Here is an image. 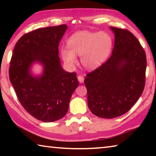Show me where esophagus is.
<instances>
[{
	"label": "esophagus",
	"mask_w": 156,
	"mask_h": 156,
	"mask_svg": "<svg viewBox=\"0 0 156 156\" xmlns=\"http://www.w3.org/2000/svg\"><path fill=\"white\" fill-rule=\"evenodd\" d=\"M78 80L80 83H83L84 82V77L83 76H78Z\"/></svg>",
	"instance_id": "34e87169"
}]
</instances>
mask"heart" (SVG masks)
Segmentation results:
<instances>
[{"instance_id":"obj_1","label":"heart","mask_w":156,"mask_h":156,"mask_svg":"<svg viewBox=\"0 0 156 156\" xmlns=\"http://www.w3.org/2000/svg\"><path fill=\"white\" fill-rule=\"evenodd\" d=\"M69 47L60 50L62 59L69 65L77 62L76 55L80 56V61L87 69H94L102 65L109 56L113 46V38L105 31L91 32L78 31L68 41Z\"/></svg>"}]
</instances>
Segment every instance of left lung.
I'll use <instances>...</instances> for the list:
<instances>
[{"mask_svg": "<svg viewBox=\"0 0 156 156\" xmlns=\"http://www.w3.org/2000/svg\"><path fill=\"white\" fill-rule=\"evenodd\" d=\"M110 29L115 34L112 56L84 79L89 109L109 119L125 114L139 99L147 68L146 54L133 34L123 29Z\"/></svg>", "mask_w": 156, "mask_h": 156, "instance_id": "left-lung-1", "label": "left lung"}]
</instances>
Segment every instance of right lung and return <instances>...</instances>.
Here are the masks:
<instances>
[{"label": "right lung", "instance_id": "obj_1", "mask_svg": "<svg viewBox=\"0 0 156 156\" xmlns=\"http://www.w3.org/2000/svg\"><path fill=\"white\" fill-rule=\"evenodd\" d=\"M67 26L37 29L25 34L14 47L9 80L24 109L36 119L54 122L66 115L73 92L79 83L74 72L63 69L58 44ZM34 62L43 65L41 76L30 72Z\"/></svg>", "mask_w": 156, "mask_h": 156}]
</instances>
